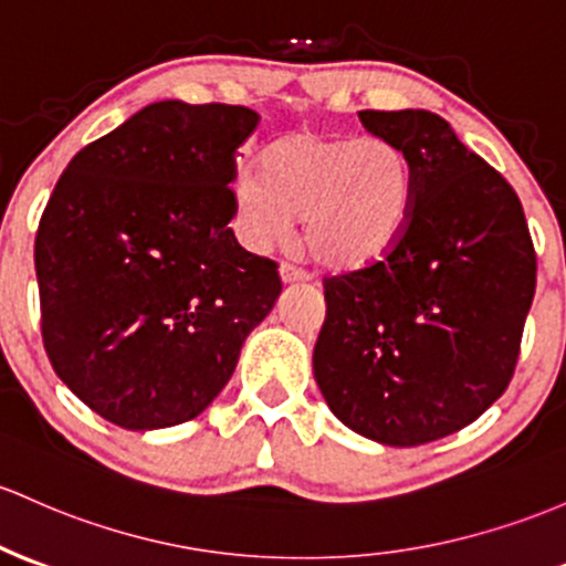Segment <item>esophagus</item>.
<instances>
[{"label": "esophagus", "mask_w": 566, "mask_h": 566, "mask_svg": "<svg viewBox=\"0 0 566 566\" xmlns=\"http://www.w3.org/2000/svg\"><path fill=\"white\" fill-rule=\"evenodd\" d=\"M279 276H282V282H284V284L306 282V273L297 271L295 265H290V263H282V265H279Z\"/></svg>", "instance_id": "esophagus-1"}]
</instances>
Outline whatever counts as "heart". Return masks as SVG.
Instances as JSON below:
<instances>
[{
	"instance_id": "1",
	"label": "heart",
	"mask_w": 566,
	"mask_h": 566,
	"mask_svg": "<svg viewBox=\"0 0 566 566\" xmlns=\"http://www.w3.org/2000/svg\"><path fill=\"white\" fill-rule=\"evenodd\" d=\"M413 196L411 158L397 142L297 128L265 150L263 171L233 179L235 231L252 250H269L303 220V244L319 269L359 273L400 244Z\"/></svg>"
}]
</instances>
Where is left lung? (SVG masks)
<instances>
[{
  "label": "left lung",
  "mask_w": 566,
  "mask_h": 566,
  "mask_svg": "<svg viewBox=\"0 0 566 566\" xmlns=\"http://www.w3.org/2000/svg\"><path fill=\"white\" fill-rule=\"evenodd\" d=\"M416 174L400 244L368 271L325 282L314 378L349 430L421 446L462 430L511 384L537 279L511 185L427 109H363Z\"/></svg>",
  "instance_id": "1"
}]
</instances>
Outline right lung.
Masks as SVG:
<instances>
[{
  "instance_id": "1",
  "label": "right lung",
  "mask_w": 566,
  "mask_h": 566,
  "mask_svg": "<svg viewBox=\"0 0 566 566\" xmlns=\"http://www.w3.org/2000/svg\"><path fill=\"white\" fill-rule=\"evenodd\" d=\"M258 112L153 102L70 160L40 220L42 338L61 381L123 430L196 419L282 293L235 241V150Z\"/></svg>"
}]
</instances>
